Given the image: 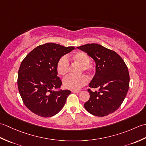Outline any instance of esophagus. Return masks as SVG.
<instances>
[{
    "instance_id": "34e87169",
    "label": "esophagus",
    "mask_w": 146,
    "mask_h": 146,
    "mask_svg": "<svg viewBox=\"0 0 146 146\" xmlns=\"http://www.w3.org/2000/svg\"><path fill=\"white\" fill-rule=\"evenodd\" d=\"M73 93H80V91H78V90H72L71 91Z\"/></svg>"
}]
</instances>
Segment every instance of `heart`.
I'll return each instance as SVG.
<instances>
[{
  "label": "heart",
  "instance_id": "heart-1",
  "mask_svg": "<svg viewBox=\"0 0 146 146\" xmlns=\"http://www.w3.org/2000/svg\"><path fill=\"white\" fill-rule=\"evenodd\" d=\"M68 58L71 59L74 62L78 63L81 66L80 71L91 74L95 70V66L90 63V57L85 52H76L73 56H70ZM66 56H62L57 63V72L60 76H64L68 73L70 69V61ZM88 82V80L84 75L79 76H74L69 75L64 78L63 83L65 88L71 90H78L83 86H85Z\"/></svg>",
  "mask_w": 146,
  "mask_h": 146
}]
</instances>
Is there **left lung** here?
<instances>
[{"label": "left lung", "instance_id": "obj_1", "mask_svg": "<svg viewBox=\"0 0 146 146\" xmlns=\"http://www.w3.org/2000/svg\"><path fill=\"white\" fill-rule=\"evenodd\" d=\"M77 48L86 52L96 64L95 74L89 84L98 91L88 89L90 99L84 107L90 113L104 117L120 107L129 87L127 66L116 52L100 44L92 43Z\"/></svg>", "mask_w": 146, "mask_h": 146}]
</instances>
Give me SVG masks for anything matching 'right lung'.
Segmentation results:
<instances>
[{
	"instance_id": "right-lung-1",
	"label": "right lung",
	"mask_w": 146,
	"mask_h": 146,
	"mask_svg": "<svg viewBox=\"0 0 146 146\" xmlns=\"http://www.w3.org/2000/svg\"><path fill=\"white\" fill-rule=\"evenodd\" d=\"M74 49L46 43L34 49L22 61L18 71L19 92L24 105L34 113L50 117L64 107L71 92L60 89L62 82L56 66L59 60Z\"/></svg>"
}]
</instances>
